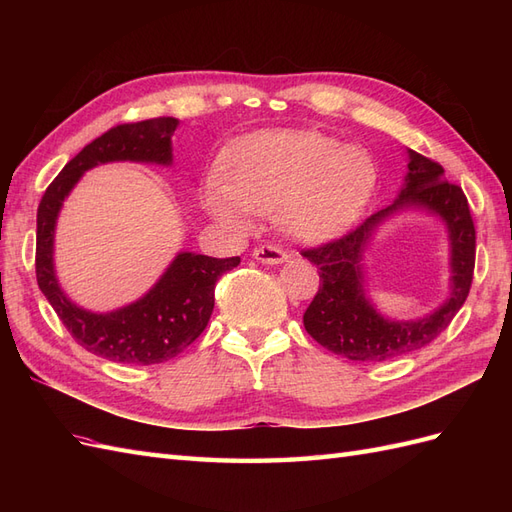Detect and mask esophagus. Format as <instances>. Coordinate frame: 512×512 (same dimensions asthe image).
<instances>
[{
  "label": "esophagus",
  "mask_w": 512,
  "mask_h": 512,
  "mask_svg": "<svg viewBox=\"0 0 512 512\" xmlns=\"http://www.w3.org/2000/svg\"><path fill=\"white\" fill-rule=\"evenodd\" d=\"M252 256H254L258 262H265V265H280V262L288 260V254L282 250V247L271 245V243L254 247Z\"/></svg>",
  "instance_id": "34e87169"
}]
</instances>
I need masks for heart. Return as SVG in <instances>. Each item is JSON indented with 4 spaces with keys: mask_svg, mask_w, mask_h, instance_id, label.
Instances as JSON below:
<instances>
[{
    "mask_svg": "<svg viewBox=\"0 0 512 512\" xmlns=\"http://www.w3.org/2000/svg\"><path fill=\"white\" fill-rule=\"evenodd\" d=\"M376 185V168L359 147L309 130L247 138L211 181L205 207L213 218L247 228L254 213L275 211L286 235L322 241L344 230Z\"/></svg>",
    "mask_w": 512,
    "mask_h": 512,
    "instance_id": "1",
    "label": "heart"
}]
</instances>
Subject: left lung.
I'll use <instances>...</instances> for the list:
<instances>
[{"label":"left lung","mask_w":512,"mask_h":512,"mask_svg":"<svg viewBox=\"0 0 512 512\" xmlns=\"http://www.w3.org/2000/svg\"><path fill=\"white\" fill-rule=\"evenodd\" d=\"M408 153L410 173L391 207L369 215L342 237L301 250V256L320 273L316 297L303 314L305 331L320 346L350 361H389L427 346L446 331L472 288L476 230L468 198L459 185L446 181L444 168L436 160L412 149ZM408 204L427 206L447 222L452 235L454 284L452 299L438 313L416 323H395L382 319L364 299L358 260L373 228L386 214Z\"/></svg>","instance_id":"left-lung-1"}]
</instances>
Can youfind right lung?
Instances as JSON below:
<instances>
[{
	"mask_svg": "<svg viewBox=\"0 0 512 512\" xmlns=\"http://www.w3.org/2000/svg\"><path fill=\"white\" fill-rule=\"evenodd\" d=\"M177 119L156 117L119 123L81 149L46 188L38 205L36 280L76 344L113 363L153 365L173 359L205 331L215 303V282L241 258L179 254L143 299L111 314H91L66 299L53 271V230L61 203L96 164L132 160L170 164Z\"/></svg>",
	"mask_w": 512,
	"mask_h": 512,
	"instance_id": "1",
	"label": "right lung"
}]
</instances>
